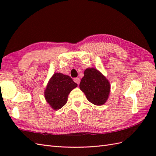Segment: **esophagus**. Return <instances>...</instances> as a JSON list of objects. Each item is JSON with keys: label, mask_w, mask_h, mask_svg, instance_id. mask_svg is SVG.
Segmentation results:
<instances>
[{"label": "esophagus", "mask_w": 156, "mask_h": 156, "mask_svg": "<svg viewBox=\"0 0 156 156\" xmlns=\"http://www.w3.org/2000/svg\"><path fill=\"white\" fill-rule=\"evenodd\" d=\"M74 81L76 82V84H79V83H80V78H75L74 79Z\"/></svg>", "instance_id": "esophagus-1"}]
</instances>
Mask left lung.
Wrapping results in <instances>:
<instances>
[{"label": "left lung", "instance_id": "obj_1", "mask_svg": "<svg viewBox=\"0 0 156 156\" xmlns=\"http://www.w3.org/2000/svg\"><path fill=\"white\" fill-rule=\"evenodd\" d=\"M80 83V90L88 100L96 105L105 104L110 92V84L101 73L94 68H87Z\"/></svg>", "mask_w": 156, "mask_h": 156}]
</instances>
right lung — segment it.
<instances>
[{"instance_id": "add662e5", "label": "right lung", "mask_w": 156, "mask_h": 156, "mask_svg": "<svg viewBox=\"0 0 156 156\" xmlns=\"http://www.w3.org/2000/svg\"><path fill=\"white\" fill-rule=\"evenodd\" d=\"M77 86L69 76L55 73L46 87L45 98L53 109L58 110L66 104L69 93Z\"/></svg>"}]
</instances>
